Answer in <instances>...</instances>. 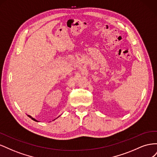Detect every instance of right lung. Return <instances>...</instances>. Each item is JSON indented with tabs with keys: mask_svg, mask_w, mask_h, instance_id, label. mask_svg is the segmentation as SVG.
<instances>
[{
	"mask_svg": "<svg viewBox=\"0 0 157 157\" xmlns=\"http://www.w3.org/2000/svg\"><path fill=\"white\" fill-rule=\"evenodd\" d=\"M28 117H30V118H31V119H32V120H33V121H36V122H38V121H36V119H35V118H33V117H31V116H29V115H28Z\"/></svg>",
	"mask_w": 157,
	"mask_h": 157,
	"instance_id": "obj_1",
	"label": "right lung"
}]
</instances>
